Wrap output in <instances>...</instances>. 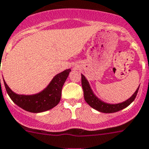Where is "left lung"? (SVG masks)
<instances>
[{"label":"left lung","instance_id":"left-lung-1","mask_svg":"<svg viewBox=\"0 0 149 149\" xmlns=\"http://www.w3.org/2000/svg\"><path fill=\"white\" fill-rule=\"evenodd\" d=\"M81 76H82V89H83V93H84L85 101L92 108L97 110L100 112H102V113H114V112H117V111L123 110L125 107H128L135 100L136 95H137V93H138L139 88V86L138 88L136 89V92L130 98L127 99V101L122 102V103H105V102H102V100H100L98 97H96L95 95L92 92L91 87H90L88 80L86 79V77L83 75L81 74Z\"/></svg>","mask_w":149,"mask_h":149}]
</instances>
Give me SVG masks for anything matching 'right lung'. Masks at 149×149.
I'll return each instance as SVG.
<instances>
[{
    "instance_id": "obj_1",
    "label": "right lung",
    "mask_w": 149,
    "mask_h": 149,
    "mask_svg": "<svg viewBox=\"0 0 149 149\" xmlns=\"http://www.w3.org/2000/svg\"><path fill=\"white\" fill-rule=\"evenodd\" d=\"M70 71V69H68L57 74L43 91L31 95L16 94L9 88L4 79L3 83L8 95L17 105L29 112L40 113L58 104L61 101L62 88Z\"/></svg>"
}]
</instances>
